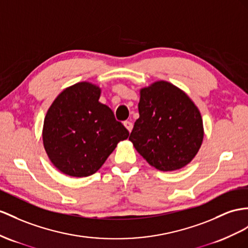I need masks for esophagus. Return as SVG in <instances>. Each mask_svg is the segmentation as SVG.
<instances>
[{"mask_svg":"<svg viewBox=\"0 0 248 248\" xmlns=\"http://www.w3.org/2000/svg\"><path fill=\"white\" fill-rule=\"evenodd\" d=\"M124 125L126 128V130H128L129 132L132 131L133 129V124L131 122H129V120H125V122H124Z\"/></svg>","mask_w":248,"mask_h":248,"instance_id":"obj_1","label":"esophagus"}]
</instances>
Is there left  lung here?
<instances>
[{"mask_svg":"<svg viewBox=\"0 0 248 248\" xmlns=\"http://www.w3.org/2000/svg\"><path fill=\"white\" fill-rule=\"evenodd\" d=\"M138 111L129 140L149 164L170 172L193 160L202 144L203 123L185 92L170 82L156 81L140 90Z\"/></svg>","mask_w":248,"mask_h":248,"instance_id":"1","label":"left lung"}]
</instances>
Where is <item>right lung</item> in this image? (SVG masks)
I'll return each instance as SVG.
<instances>
[{
    "instance_id": "1",
    "label": "right lung",
    "mask_w": 248,
    "mask_h": 248,
    "mask_svg": "<svg viewBox=\"0 0 248 248\" xmlns=\"http://www.w3.org/2000/svg\"><path fill=\"white\" fill-rule=\"evenodd\" d=\"M99 87L87 81L65 89L47 111L43 142L53 166L72 177L101 168L129 131L109 107L98 101Z\"/></svg>"
}]
</instances>
